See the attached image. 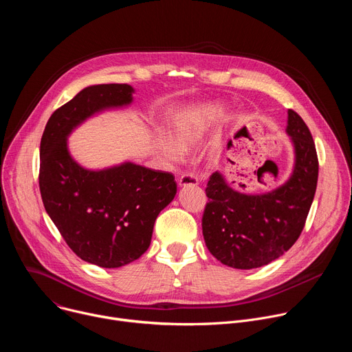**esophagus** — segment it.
<instances>
[{
  "label": "esophagus",
  "instance_id": "obj_1",
  "mask_svg": "<svg viewBox=\"0 0 352 352\" xmlns=\"http://www.w3.org/2000/svg\"><path fill=\"white\" fill-rule=\"evenodd\" d=\"M197 177H195L190 173H185L178 178V184L179 186H186V185H197Z\"/></svg>",
  "mask_w": 352,
  "mask_h": 352
}]
</instances>
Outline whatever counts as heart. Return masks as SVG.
Returning a JSON list of instances; mask_svg holds the SVG:
<instances>
[{
  "instance_id": "obj_1",
  "label": "heart",
  "mask_w": 352,
  "mask_h": 352,
  "mask_svg": "<svg viewBox=\"0 0 352 352\" xmlns=\"http://www.w3.org/2000/svg\"><path fill=\"white\" fill-rule=\"evenodd\" d=\"M220 114V107H210L206 113H188L179 116L173 124V135L177 142L168 135H162L159 138L157 144L163 156L174 163L182 162L185 150H190L199 144L209 125Z\"/></svg>"
}]
</instances>
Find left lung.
I'll use <instances>...</instances> for the list:
<instances>
[{
  "instance_id": "left-lung-1",
  "label": "left lung",
  "mask_w": 352,
  "mask_h": 352,
  "mask_svg": "<svg viewBox=\"0 0 352 352\" xmlns=\"http://www.w3.org/2000/svg\"><path fill=\"white\" fill-rule=\"evenodd\" d=\"M285 132L295 150V164L285 184L267 193L246 195L228 186L220 173L208 182L202 217L210 254L234 269H255L280 258L304 230L314 202L319 162L311 131L288 110Z\"/></svg>"
}]
</instances>
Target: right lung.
I'll list each match as a JSON object with an SVG mask.
<instances>
[{
  "mask_svg": "<svg viewBox=\"0 0 352 352\" xmlns=\"http://www.w3.org/2000/svg\"><path fill=\"white\" fill-rule=\"evenodd\" d=\"M125 83L80 90L50 117L40 142L43 205L82 261L106 269L139 259L150 245L159 213L177 193L171 173L133 163L91 171L69 155L67 138L85 120L132 103Z\"/></svg>",
  "mask_w": 352,
  "mask_h": 352,
  "instance_id": "obj_1",
  "label": "right lung"
}]
</instances>
